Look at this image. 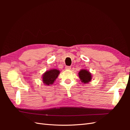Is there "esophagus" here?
<instances>
[{
    "label": "esophagus",
    "mask_w": 130,
    "mask_h": 130,
    "mask_svg": "<svg viewBox=\"0 0 130 130\" xmlns=\"http://www.w3.org/2000/svg\"><path fill=\"white\" fill-rule=\"evenodd\" d=\"M65 68H66V69L67 70H70V69H71V67H70V66H66Z\"/></svg>",
    "instance_id": "34e87169"
}]
</instances>
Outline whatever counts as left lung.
<instances>
[{"label":"left lung","mask_w":130,"mask_h":130,"mask_svg":"<svg viewBox=\"0 0 130 130\" xmlns=\"http://www.w3.org/2000/svg\"><path fill=\"white\" fill-rule=\"evenodd\" d=\"M78 75L82 83L88 84L92 80V74L87 69H81Z\"/></svg>","instance_id":"8db88e82"}]
</instances>
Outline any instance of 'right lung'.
Returning a JSON list of instances; mask_svg holds the SVG:
<instances>
[{
  "instance_id": "add662e5",
  "label": "right lung",
  "mask_w": 130,
  "mask_h": 130,
  "mask_svg": "<svg viewBox=\"0 0 130 130\" xmlns=\"http://www.w3.org/2000/svg\"><path fill=\"white\" fill-rule=\"evenodd\" d=\"M60 73V70L56 69L47 70L42 75L43 82L47 86L53 85Z\"/></svg>"
}]
</instances>
